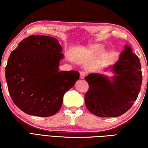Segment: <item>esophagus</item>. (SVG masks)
Segmentation results:
<instances>
[{
  "instance_id": "obj_1",
  "label": "esophagus",
  "mask_w": 148,
  "mask_h": 148,
  "mask_svg": "<svg viewBox=\"0 0 148 148\" xmlns=\"http://www.w3.org/2000/svg\"><path fill=\"white\" fill-rule=\"evenodd\" d=\"M86 76V73L84 71H80V79H84V77Z\"/></svg>"
}]
</instances>
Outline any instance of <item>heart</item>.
I'll list each match as a JSON object with an SVG mask.
<instances>
[{
  "instance_id": "1",
  "label": "heart",
  "mask_w": 148,
  "mask_h": 148,
  "mask_svg": "<svg viewBox=\"0 0 148 148\" xmlns=\"http://www.w3.org/2000/svg\"><path fill=\"white\" fill-rule=\"evenodd\" d=\"M102 44H90L89 46L87 49H86V52L87 53L90 55H95L100 51V49H102ZM109 54L108 51H103L101 54H100V57L101 58H105L106 56H108Z\"/></svg>"
}]
</instances>
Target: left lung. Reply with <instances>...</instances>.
<instances>
[{
  "label": "left lung",
  "mask_w": 148,
  "mask_h": 148,
  "mask_svg": "<svg viewBox=\"0 0 148 148\" xmlns=\"http://www.w3.org/2000/svg\"><path fill=\"white\" fill-rule=\"evenodd\" d=\"M109 69L115 73L112 80L98 73L85 77L89 84L84 97L86 108L100 117L119 116L129 110L137 99L143 82L140 60L128 45Z\"/></svg>",
  "instance_id": "left-lung-1"
}]
</instances>
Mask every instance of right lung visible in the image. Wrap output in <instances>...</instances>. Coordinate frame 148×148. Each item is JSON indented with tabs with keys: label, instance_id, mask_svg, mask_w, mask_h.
Listing matches in <instances>:
<instances>
[{
	"label": "right lung",
	"instance_id": "obj_1",
	"mask_svg": "<svg viewBox=\"0 0 148 148\" xmlns=\"http://www.w3.org/2000/svg\"><path fill=\"white\" fill-rule=\"evenodd\" d=\"M62 51L55 38L31 35L11 53L5 70L8 91L24 113L41 117L55 115L66 92L79 80V71L58 70Z\"/></svg>",
	"mask_w": 148,
	"mask_h": 148
}]
</instances>
